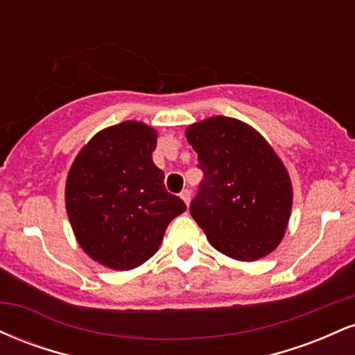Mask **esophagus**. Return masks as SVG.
Segmentation results:
<instances>
[{"label": "esophagus", "mask_w": 355, "mask_h": 355, "mask_svg": "<svg viewBox=\"0 0 355 355\" xmlns=\"http://www.w3.org/2000/svg\"><path fill=\"white\" fill-rule=\"evenodd\" d=\"M180 197H182V200H183V202H185V203H187V205H189V203H190V198H191V191H190L189 189L182 190Z\"/></svg>", "instance_id": "esophagus-1"}]
</instances>
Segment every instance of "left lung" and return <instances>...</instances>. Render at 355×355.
Wrapping results in <instances>:
<instances>
[{
  "mask_svg": "<svg viewBox=\"0 0 355 355\" xmlns=\"http://www.w3.org/2000/svg\"><path fill=\"white\" fill-rule=\"evenodd\" d=\"M203 180L190 214L223 255L252 262L284 237L292 209L287 170L262 135L235 118L211 116L187 128Z\"/></svg>",
  "mask_w": 355,
  "mask_h": 355,
  "instance_id": "obj_1",
  "label": "left lung"
}]
</instances>
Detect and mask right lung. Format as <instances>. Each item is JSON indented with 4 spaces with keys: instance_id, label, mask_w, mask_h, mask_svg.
Instances as JSON below:
<instances>
[{
    "instance_id": "obj_1",
    "label": "right lung",
    "mask_w": 355,
    "mask_h": 355,
    "mask_svg": "<svg viewBox=\"0 0 355 355\" xmlns=\"http://www.w3.org/2000/svg\"><path fill=\"white\" fill-rule=\"evenodd\" d=\"M157 132L123 121L96 133L73 162L67 211L76 240L101 266L135 268L160 247L168 223L187 210L153 164Z\"/></svg>"
}]
</instances>
